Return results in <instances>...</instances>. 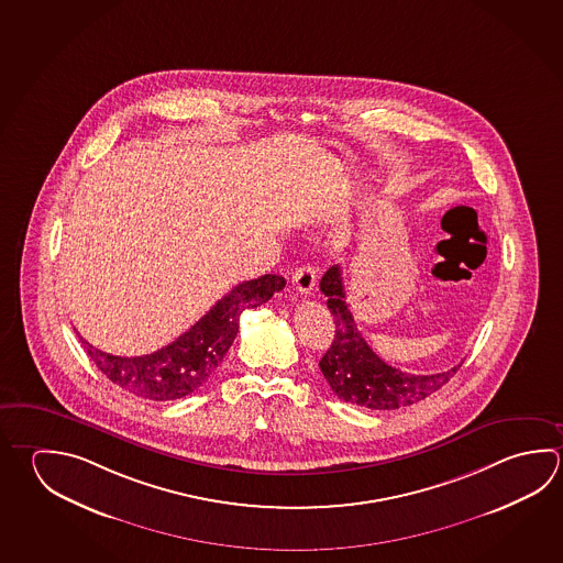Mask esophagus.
<instances>
[{
	"label": "esophagus",
	"instance_id": "1",
	"mask_svg": "<svg viewBox=\"0 0 563 563\" xmlns=\"http://www.w3.org/2000/svg\"><path fill=\"white\" fill-rule=\"evenodd\" d=\"M291 282H294V287H296L299 294L309 296L316 289V284H318V272H316V267L311 266L297 267Z\"/></svg>",
	"mask_w": 563,
	"mask_h": 563
}]
</instances>
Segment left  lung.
<instances>
[{"label": "left lung", "mask_w": 563, "mask_h": 563, "mask_svg": "<svg viewBox=\"0 0 563 563\" xmlns=\"http://www.w3.org/2000/svg\"><path fill=\"white\" fill-rule=\"evenodd\" d=\"M319 287L328 296L329 311L335 323V338L319 361V368L339 399L375 410L409 407L437 393L461 368L462 363L444 373L412 375L390 367L368 347L355 325L345 301L341 267H329Z\"/></svg>", "instance_id": "8db88e82"}]
</instances>
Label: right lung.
Wrapping results in <instances>:
<instances>
[{
	"label": "right lung",
	"mask_w": 563,
	"mask_h": 563,
	"mask_svg": "<svg viewBox=\"0 0 563 563\" xmlns=\"http://www.w3.org/2000/svg\"><path fill=\"white\" fill-rule=\"evenodd\" d=\"M284 287L286 279L276 274L242 282L170 345L143 357L111 355L79 339L102 375L121 389L143 399H183L214 375L234 343L242 311L266 303Z\"/></svg>",
	"instance_id": "1"
}]
</instances>
